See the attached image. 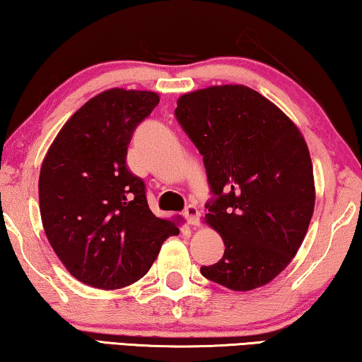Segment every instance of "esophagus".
<instances>
[{"label":"esophagus","mask_w":362,"mask_h":362,"mask_svg":"<svg viewBox=\"0 0 362 362\" xmlns=\"http://www.w3.org/2000/svg\"><path fill=\"white\" fill-rule=\"evenodd\" d=\"M185 216L187 220V223L191 226H199L200 223V212L197 210V207L194 205H189V207L185 210Z\"/></svg>","instance_id":"1"}]
</instances>
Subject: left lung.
I'll return each mask as SVG.
<instances>
[{"mask_svg": "<svg viewBox=\"0 0 362 362\" xmlns=\"http://www.w3.org/2000/svg\"><path fill=\"white\" fill-rule=\"evenodd\" d=\"M176 119L204 155L215 199L205 223L225 252L200 274L233 291L270 283L301 247L314 214L308 144L283 111L251 87L210 86L176 102Z\"/></svg>", "mask_w": 362, "mask_h": 362, "instance_id": "left-lung-1", "label": "left lung"}]
</instances>
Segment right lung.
<instances>
[{
	"label": "right lung",
	"mask_w": 362,
	"mask_h": 362,
	"mask_svg": "<svg viewBox=\"0 0 362 362\" xmlns=\"http://www.w3.org/2000/svg\"><path fill=\"white\" fill-rule=\"evenodd\" d=\"M160 102L150 90L110 88L76 111L43 158L38 180L45 235L66 270L98 290L147 274L175 220L148 209L146 185L127 170L132 132Z\"/></svg>",
	"instance_id": "add662e5"
}]
</instances>
